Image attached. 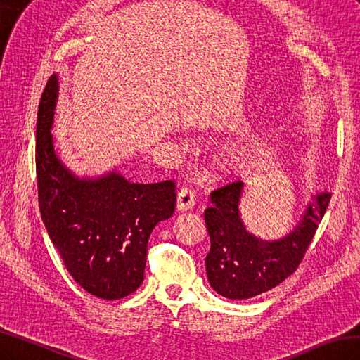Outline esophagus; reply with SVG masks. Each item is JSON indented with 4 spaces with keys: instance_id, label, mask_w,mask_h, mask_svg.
<instances>
[{
    "instance_id": "obj_1",
    "label": "esophagus",
    "mask_w": 360,
    "mask_h": 360,
    "mask_svg": "<svg viewBox=\"0 0 360 360\" xmlns=\"http://www.w3.org/2000/svg\"><path fill=\"white\" fill-rule=\"evenodd\" d=\"M195 205V192L189 188H181L177 194V209L180 212H186Z\"/></svg>"
}]
</instances>
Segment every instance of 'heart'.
Here are the masks:
<instances>
[{
  "label": "heart",
  "mask_w": 360,
  "mask_h": 360,
  "mask_svg": "<svg viewBox=\"0 0 360 360\" xmlns=\"http://www.w3.org/2000/svg\"><path fill=\"white\" fill-rule=\"evenodd\" d=\"M257 136H235L223 145L220 151V165L226 171H244L257 159Z\"/></svg>",
  "instance_id": "b5f03b06"
}]
</instances>
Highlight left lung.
Instances as JSON below:
<instances>
[{
  "label": "left lung",
  "mask_w": 360,
  "mask_h": 360,
  "mask_svg": "<svg viewBox=\"0 0 360 360\" xmlns=\"http://www.w3.org/2000/svg\"><path fill=\"white\" fill-rule=\"evenodd\" d=\"M246 189L236 181L214 191L212 206L205 212L210 238L205 261L209 284L218 295L236 301L266 293L293 274L331 198L328 191L314 192L292 231L276 240H262L243 221L240 205Z\"/></svg>",
  "instance_id": "left-lung-1"
}]
</instances>
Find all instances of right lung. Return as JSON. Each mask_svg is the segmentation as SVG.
<instances>
[{"instance_id": "add662e5", "label": "right lung", "mask_w": 360, "mask_h": 360, "mask_svg": "<svg viewBox=\"0 0 360 360\" xmlns=\"http://www.w3.org/2000/svg\"><path fill=\"white\" fill-rule=\"evenodd\" d=\"M60 79L42 93L37 124V174L42 221L70 275L102 300H120L143 283L148 240L175 206V185L129 181L116 168L77 175L55 150L51 129Z\"/></svg>"}]
</instances>
